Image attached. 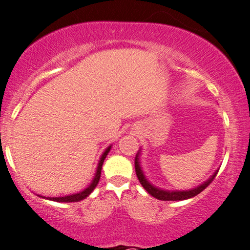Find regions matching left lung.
I'll use <instances>...</instances> for the list:
<instances>
[{"label":"left lung","instance_id":"left-lung-1","mask_svg":"<svg viewBox=\"0 0 250 250\" xmlns=\"http://www.w3.org/2000/svg\"><path fill=\"white\" fill-rule=\"evenodd\" d=\"M140 152H141V150H139L138 153H136L135 162H134L136 176H138L140 183L142 184V187L145 188L146 191H148L149 194H151L152 197H155L156 199H159V200L177 201V200H186V199H189V198L197 196V194H199L201 191L206 189V188L209 186L211 182H213V180L215 179V176H216V174L218 172V170H216V172H215L207 181H205V182L201 183L200 186L193 188V189H191V190H182V191L163 190V189H159V188L155 187L153 184H151L148 180H146V175L142 172L141 166H140Z\"/></svg>","mask_w":250,"mask_h":250}]
</instances>
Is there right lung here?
<instances>
[{
  "instance_id": "obj_1",
  "label": "right lung",
  "mask_w": 250,
  "mask_h": 250,
  "mask_svg": "<svg viewBox=\"0 0 250 250\" xmlns=\"http://www.w3.org/2000/svg\"><path fill=\"white\" fill-rule=\"evenodd\" d=\"M111 149V146H109L107 149L104 150V152L102 153L100 160H99L98 163V167H97V172L94 174V177L93 180H92V182L90 183V186H88L86 189H84L83 191H81V192H77V193H74V194H70V196H64V197H43V196H40L42 198H45V199H49V200H52V201H57V203H76V201H81L86 198L87 196H90L92 191L95 189V187H97V184L99 183V181H100V176H101V168H102V165H104V162L105 159V157L110 151Z\"/></svg>"
}]
</instances>
